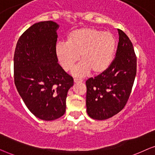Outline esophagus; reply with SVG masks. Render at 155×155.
Returning <instances> with one entry per match:
<instances>
[{
  "label": "esophagus",
  "mask_w": 155,
  "mask_h": 155,
  "mask_svg": "<svg viewBox=\"0 0 155 155\" xmlns=\"http://www.w3.org/2000/svg\"><path fill=\"white\" fill-rule=\"evenodd\" d=\"M82 82V80L80 79H78V78H74V82Z\"/></svg>",
  "instance_id": "1"
}]
</instances>
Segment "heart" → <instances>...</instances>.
<instances>
[{"label": "heart", "mask_w": 155, "mask_h": 155, "mask_svg": "<svg viewBox=\"0 0 155 155\" xmlns=\"http://www.w3.org/2000/svg\"><path fill=\"white\" fill-rule=\"evenodd\" d=\"M116 44L115 36L109 31L84 27L72 31L66 43L59 42L55 50L59 64L66 72L73 69L80 55L82 61L73 74L84 77L90 71L98 75L109 68L114 61Z\"/></svg>", "instance_id": "heart-1"}]
</instances>
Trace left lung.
Segmentation results:
<instances>
[{
  "mask_svg": "<svg viewBox=\"0 0 155 155\" xmlns=\"http://www.w3.org/2000/svg\"><path fill=\"white\" fill-rule=\"evenodd\" d=\"M119 41L115 58L107 71L86 81L88 115L106 120L124 109L130 97L137 71V57L128 36L118 29Z\"/></svg>",
  "mask_w": 155,
  "mask_h": 155,
  "instance_id": "left-lung-1",
  "label": "left lung"
}]
</instances>
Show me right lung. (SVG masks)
<instances>
[{"label": "right lung", "instance_id": "1", "mask_svg": "<svg viewBox=\"0 0 155 155\" xmlns=\"http://www.w3.org/2000/svg\"><path fill=\"white\" fill-rule=\"evenodd\" d=\"M59 25L53 21L34 24L16 44L14 80L25 105L36 117L53 120L65 112L73 79L58 63L56 46Z\"/></svg>", "mask_w": 155, "mask_h": 155}]
</instances>
